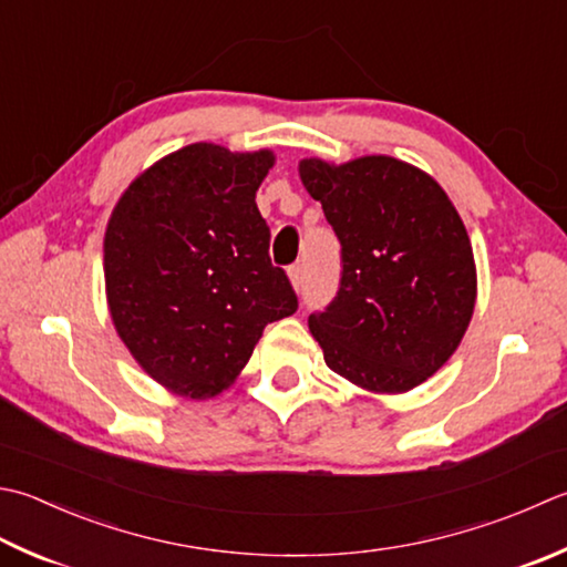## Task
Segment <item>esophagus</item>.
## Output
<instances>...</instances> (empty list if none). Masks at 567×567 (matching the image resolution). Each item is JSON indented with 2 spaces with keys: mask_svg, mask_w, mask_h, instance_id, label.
Returning a JSON list of instances; mask_svg holds the SVG:
<instances>
[{
  "mask_svg": "<svg viewBox=\"0 0 567 567\" xmlns=\"http://www.w3.org/2000/svg\"><path fill=\"white\" fill-rule=\"evenodd\" d=\"M287 275H290V282H292L295 290H299V287H302V265H299V262L290 265V270H287Z\"/></svg>",
  "mask_w": 567,
  "mask_h": 567,
  "instance_id": "esophagus-1",
  "label": "esophagus"
}]
</instances>
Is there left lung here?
<instances>
[{
	"mask_svg": "<svg viewBox=\"0 0 567 567\" xmlns=\"http://www.w3.org/2000/svg\"><path fill=\"white\" fill-rule=\"evenodd\" d=\"M341 243L337 297L309 315L334 373L375 393L427 381L460 347L476 297L472 243L447 194L393 157L299 162Z\"/></svg>",
	"mask_w": 567,
	"mask_h": 567,
	"instance_id": "1",
	"label": "left lung"
}]
</instances>
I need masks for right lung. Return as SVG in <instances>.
Masks as SVG:
<instances>
[{"instance_id": "add662e5", "label": "right lung", "mask_w": 567, "mask_h": 567, "mask_svg": "<svg viewBox=\"0 0 567 567\" xmlns=\"http://www.w3.org/2000/svg\"><path fill=\"white\" fill-rule=\"evenodd\" d=\"M272 162L268 150L188 144L137 176L110 216V315L132 357L174 393H220L262 329L297 312L255 204Z\"/></svg>"}]
</instances>
